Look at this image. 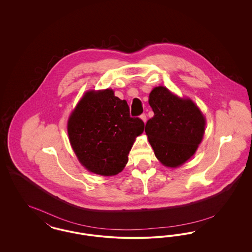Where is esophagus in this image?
Here are the masks:
<instances>
[{
  "label": "esophagus",
  "mask_w": 252,
  "mask_h": 252,
  "mask_svg": "<svg viewBox=\"0 0 252 252\" xmlns=\"http://www.w3.org/2000/svg\"><path fill=\"white\" fill-rule=\"evenodd\" d=\"M140 117H141V119H142V120L144 121V123H145L146 120H147V117H146V115H145L144 113H143V114H142Z\"/></svg>",
  "instance_id": "34e87169"
}]
</instances>
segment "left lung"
<instances>
[{"label":"left lung","instance_id":"obj_1","mask_svg":"<svg viewBox=\"0 0 252 252\" xmlns=\"http://www.w3.org/2000/svg\"><path fill=\"white\" fill-rule=\"evenodd\" d=\"M154 116L147 121L145 133L157 158L167 167H178L189 159L201 143L205 118L190 99H180L165 87L149 94Z\"/></svg>","mask_w":252,"mask_h":252}]
</instances>
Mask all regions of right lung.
I'll list each match as a JSON object with an SVG mask.
<instances>
[{
	"mask_svg": "<svg viewBox=\"0 0 252 252\" xmlns=\"http://www.w3.org/2000/svg\"><path fill=\"white\" fill-rule=\"evenodd\" d=\"M144 128L142 119L130 117L126 101L108 89L86 93L68 121L69 139L79 161L102 176L123 170Z\"/></svg>",
	"mask_w": 252,
	"mask_h": 252,
	"instance_id": "obj_1",
	"label": "right lung"
}]
</instances>
